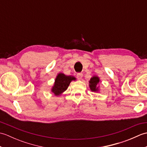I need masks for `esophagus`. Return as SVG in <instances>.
<instances>
[{"mask_svg": "<svg viewBox=\"0 0 147 147\" xmlns=\"http://www.w3.org/2000/svg\"><path fill=\"white\" fill-rule=\"evenodd\" d=\"M82 77H83V74L82 73H79L77 74V78L78 79V80L82 79Z\"/></svg>", "mask_w": 147, "mask_h": 147, "instance_id": "1", "label": "esophagus"}]
</instances>
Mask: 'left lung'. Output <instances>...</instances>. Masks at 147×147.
<instances>
[{
	"label": "left lung",
	"mask_w": 147,
	"mask_h": 147,
	"mask_svg": "<svg viewBox=\"0 0 147 147\" xmlns=\"http://www.w3.org/2000/svg\"><path fill=\"white\" fill-rule=\"evenodd\" d=\"M100 82V79L98 76H93L89 82V86L90 90L92 92H96L98 91V86H97L98 83Z\"/></svg>",
	"instance_id": "obj_1"
}]
</instances>
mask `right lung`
I'll use <instances>...</instances> for the list:
<instances>
[{
	"label": "right lung",
	"mask_w": 147,
	"mask_h": 147,
	"mask_svg": "<svg viewBox=\"0 0 147 147\" xmlns=\"http://www.w3.org/2000/svg\"><path fill=\"white\" fill-rule=\"evenodd\" d=\"M76 80V78L72 76H66L63 73H59L55 80L54 85L51 91L56 96L61 95L68 88L72 81Z\"/></svg>",
	"instance_id": "1"
}]
</instances>
